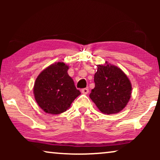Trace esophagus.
I'll use <instances>...</instances> for the list:
<instances>
[{"label": "esophagus", "instance_id": "obj_1", "mask_svg": "<svg viewBox=\"0 0 160 160\" xmlns=\"http://www.w3.org/2000/svg\"><path fill=\"white\" fill-rule=\"evenodd\" d=\"M89 92V89L87 88H84L82 89V93L84 94V95H87V94H88Z\"/></svg>", "mask_w": 160, "mask_h": 160}]
</instances>
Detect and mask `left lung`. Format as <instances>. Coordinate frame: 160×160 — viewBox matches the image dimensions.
<instances>
[{"label": "left lung", "instance_id": "left-lung-1", "mask_svg": "<svg viewBox=\"0 0 160 160\" xmlns=\"http://www.w3.org/2000/svg\"><path fill=\"white\" fill-rule=\"evenodd\" d=\"M94 82L89 98L102 113L113 114L123 110L130 99L132 85L119 68L107 62L98 65Z\"/></svg>", "mask_w": 160, "mask_h": 160}]
</instances>
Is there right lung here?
Here are the masks:
<instances>
[{"label": "right lung", "mask_w": 160, "mask_h": 160, "mask_svg": "<svg viewBox=\"0 0 160 160\" xmlns=\"http://www.w3.org/2000/svg\"><path fill=\"white\" fill-rule=\"evenodd\" d=\"M68 69L64 62H58L48 66L36 78L34 97L46 113L59 114L65 112L81 94L68 73Z\"/></svg>", "instance_id": "right-lung-1"}]
</instances>
